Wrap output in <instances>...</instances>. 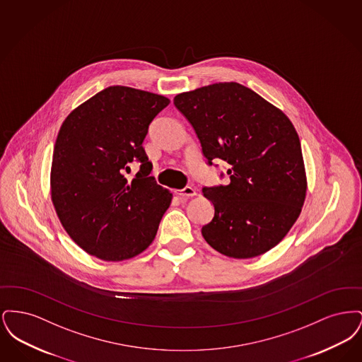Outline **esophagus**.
<instances>
[{
	"instance_id": "1",
	"label": "esophagus",
	"mask_w": 362,
	"mask_h": 362,
	"mask_svg": "<svg viewBox=\"0 0 362 362\" xmlns=\"http://www.w3.org/2000/svg\"><path fill=\"white\" fill-rule=\"evenodd\" d=\"M176 194H177L180 198H191V197H194L197 192H195V189H192L191 186H186V187H183L182 189H177Z\"/></svg>"
}]
</instances>
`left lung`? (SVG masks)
Segmentation results:
<instances>
[{
    "label": "left lung",
    "mask_w": 362,
    "mask_h": 362,
    "mask_svg": "<svg viewBox=\"0 0 362 362\" xmlns=\"http://www.w3.org/2000/svg\"><path fill=\"white\" fill-rule=\"evenodd\" d=\"M173 104L192 126L207 164H228V185L202 189L214 207L201 229L204 239L229 258H254L276 247L298 218L307 192L292 122L238 83L179 93Z\"/></svg>",
    "instance_id": "left-lung-1"
}]
</instances>
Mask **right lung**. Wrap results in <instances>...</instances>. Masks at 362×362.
Segmentation results:
<instances>
[{"mask_svg":"<svg viewBox=\"0 0 362 362\" xmlns=\"http://www.w3.org/2000/svg\"><path fill=\"white\" fill-rule=\"evenodd\" d=\"M170 100L129 86H108L78 105L54 145L52 199L73 241L107 262L133 258L155 239L173 194L151 176L142 142ZM140 170L129 182L124 171Z\"/></svg>","mask_w":362,"mask_h":362,"instance_id":"right-lung-1","label":"right lung"}]
</instances>
